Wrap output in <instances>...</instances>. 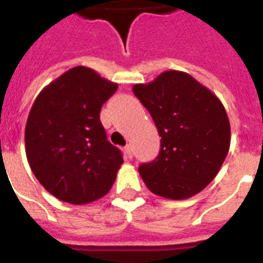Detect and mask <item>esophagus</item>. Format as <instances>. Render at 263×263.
I'll return each instance as SVG.
<instances>
[{
    "label": "esophagus",
    "instance_id": "1",
    "mask_svg": "<svg viewBox=\"0 0 263 263\" xmlns=\"http://www.w3.org/2000/svg\"><path fill=\"white\" fill-rule=\"evenodd\" d=\"M124 154H125V157L127 158H132V147L131 145H127L124 147Z\"/></svg>",
    "mask_w": 263,
    "mask_h": 263
}]
</instances>
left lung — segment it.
<instances>
[{
	"label": "left lung",
	"instance_id": "left-lung-1",
	"mask_svg": "<svg viewBox=\"0 0 263 263\" xmlns=\"http://www.w3.org/2000/svg\"><path fill=\"white\" fill-rule=\"evenodd\" d=\"M132 91L161 136L157 158L139 167L147 189L170 200L200 193L219 172L230 147V123L222 102L178 70L135 84Z\"/></svg>",
	"mask_w": 263,
	"mask_h": 263
}]
</instances>
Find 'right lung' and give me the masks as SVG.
Here are the masks:
<instances>
[{
    "label": "right lung",
    "instance_id": "right-lung-1",
    "mask_svg": "<svg viewBox=\"0 0 263 263\" xmlns=\"http://www.w3.org/2000/svg\"><path fill=\"white\" fill-rule=\"evenodd\" d=\"M118 85L76 66L34 100L25 129L27 161L47 192L66 203L88 204L111 189L124 163L106 138L102 105Z\"/></svg>",
    "mask_w": 263,
    "mask_h": 263
}]
</instances>
